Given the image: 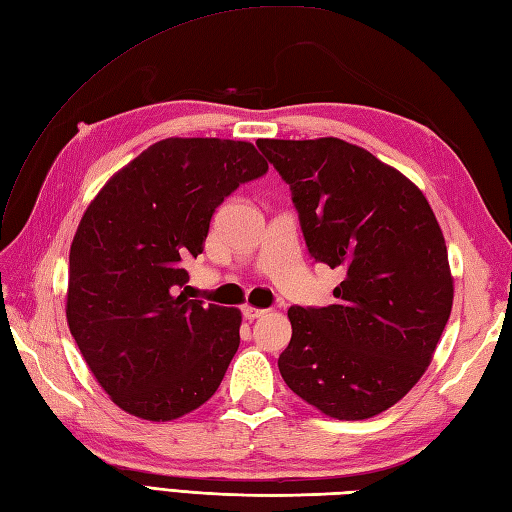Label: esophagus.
Masks as SVG:
<instances>
[{
  "instance_id": "34e87169",
  "label": "esophagus",
  "mask_w": 512,
  "mask_h": 512,
  "mask_svg": "<svg viewBox=\"0 0 512 512\" xmlns=\"http://www.w3.org/2000/svg\"><path fill=\"white\" fill-rule=\"evenodd\" d=\"M242 314H244V318H248V320H255V318H259V316H264L266 310H259V307H255V305H244V307H242Z\"/></svg>"
}]
</instances>
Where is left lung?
I'll list each match as a JSON object with an SVG mask.
<instances>
[{
    "label": "left lung",
    "instance_id": "left-lung-1",
    "mask_svg": "<svg viewBox=\"0 0 512 512\" xmlns=\"http://www.w3.org/2000/svg\"><path fill=\"white\" fill-rule=\"evenodd\" d=\"M257 146L292 189L312 257L344 272L336 303L288 310L283 382L331 419H371L408 395L443 336L454 303L443 231L421 189L360 146Z\"/></svg>",
    "mask_w": 512,
    "mask_h": 512
}]
</instances>
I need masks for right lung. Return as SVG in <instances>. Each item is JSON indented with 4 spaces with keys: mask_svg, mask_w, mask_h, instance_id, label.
<instances>
[{
    "mask_svg": "<svg viewBox=\"0 0 512 512\" xmlns=\"http://www.w3.org/2000/svg\"><path fill=\"white\" fill-rule=\"evenodd\" d=\"M266 170L248 141L168 137L117 170L82 213L65 314L117 408L174 421L218 390L242 312L189 299L183 264L202 253L220 202Z\"/></svg>",
    "mask_w": 512,
    "mask_h": 512,
    "instance_id": "right-lung-1",
    "label": "right lung"
}]
</instances>
